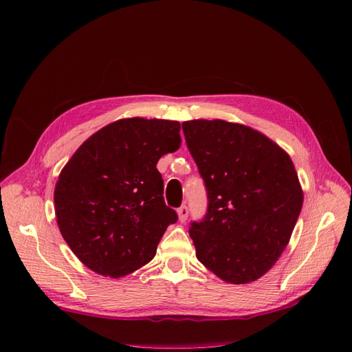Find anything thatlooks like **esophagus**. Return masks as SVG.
I'll list each match as a JSON object with an SVG mask.
<instances>
[{
	"mask_svg": "<svg viewBox=\"0 0 352 352\" xmlns=\"http://www.w3.org/2000/svg\"><path fill=\"white\" fill-rule=\"evenodd\" d=\"M177 216H179V220L180 221H186V219H188V216H189V210H188V207L186 206H182L180 207L179 210H177Z\"/></svg>",
	"mask_w": 352,
	"mask_h": 352,
	"instance_id": "esophagus-1",
	"label": "esophagus"
}]
</instances>
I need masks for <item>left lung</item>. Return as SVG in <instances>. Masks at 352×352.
<instances>
[{"label":"left lung","mask_w":352,"mask_h":352,"mask_svg":"<svg viewBox=\"0 0 352 352\" xmlns=\"http://www.w3.org/2000/svg\"><path fill=\"white\" fill-rule=\"evenodd\" d=\"M182 129L208 198L204 219L189 228L197 258L225 282L257 280L280 257L302 208L292 160L243 124L189 120Z\"/></svg>","instance_id":"obj_1"}]
</instances>
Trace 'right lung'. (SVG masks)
Wrapping results in <instances>:
<instances>
[{
	"label": "right lung",
	"mask_w": 352,
	"mask_h": 352,
	"mask_svg": "<svg viewBox=\"0 0 352 352\" xmlns=\"http://www.w3.org/2000/svg\"><path fill=\"white\" fill-rule=\"evenodd\" d=\"M180 123L142 117L110 123L63 167L54 190L57 225L92 272L122 278L150 263L168 225L158 160L180 146Z\"/></svg>",
	"instance_id": "1"
}]
</instances>
